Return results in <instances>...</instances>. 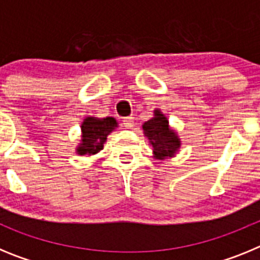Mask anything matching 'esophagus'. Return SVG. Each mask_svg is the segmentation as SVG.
<instances>
[{
    "instance_id": "1",
    "label": "esophagus",
    "mask_w": 260,
    "mask_h": 260,
    "mask_svg": "<svg viewBox=\"0 0 260 260\" xmlns=\"http://www.w3.org/2000/svg\"><path fill=\"white\" fill-rule=\"evenodd\" d=\"M122 125L126 128H133V126H134V118L133 117H125L122 121Z\"/></svg>"
}]
</instances>
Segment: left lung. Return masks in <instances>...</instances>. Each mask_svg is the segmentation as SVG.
<instances>
[{"label":"left lung","mask_w":260,"mask_h":260,"mask_svg":"<svg viewBox=\"0 0 260 260\" xmlns=\"http://www.w3.org/2000/svg\"><path fill=\"white\" fill-rule=\"evenodd\" d=\"M143 133L152 146L155 158L164 160L176 155L181 147V141L174 130L169 127V121L167 117L156 109L153 117L143 123Z\"/></svg>","instance_id":"left-lung-1"}]
</instances>
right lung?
<instances>
[{
	"label": "right lung",
	"instance_id": "add662e5",
	"mask_svg": "<svg viewBox=\"0 0 260 260\" xmlns=\"http://www.w3.org/2000/svg\"><path fill=\"white\" fill-rule=\"evenodd\" d=\"M82 141L77 147L78 155H95L103 150L107 137L117 127L113 117H86L82 122Z\"/></svg>",
	"mask_w": 260,
	"mask_h": 260
}]
</instances>
